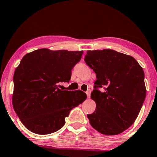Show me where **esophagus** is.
<instances>
[{
	"mask_svg": "<svg viewBox=\"0 0 157 157\" xmlns=\"http://www.w3.org/2000/svg\"><path fill=\"white\" fill-rule=\"evenodd\" d=\"M86 95H87L88 98H89V97H90V95H91V90H90V89H89V90L86 91Z\"/></svg>",
	"mask_w": 157,
	"mask_h": 157,
	"instance_id": "obj_1",
	"label": "esophagus"
}]
</instances>
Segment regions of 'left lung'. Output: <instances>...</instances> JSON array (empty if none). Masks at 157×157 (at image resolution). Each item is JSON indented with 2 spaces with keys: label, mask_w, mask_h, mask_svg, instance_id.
Here are the masks:
<instances>
[{
  "label": "left lung",
  "mask_w": 157,
  "mask_h": 157,
  "mask_svg": "<svg viewBox=\"0 0 157 157\" xmlns=\"http://www.w3.org/2000/svg\"><path fill=\"white\" fill-rule=\"evenodd\" d=\"M84 61L97 78L91 94L96 108L87 114L89 123L104 135L122 133L136 121L145 101L143 68L133 56L113 49L88 50ZM103 86L105 90L100 92Z\"/></svg>",
  "instance_id": "1"
}]
</instances>
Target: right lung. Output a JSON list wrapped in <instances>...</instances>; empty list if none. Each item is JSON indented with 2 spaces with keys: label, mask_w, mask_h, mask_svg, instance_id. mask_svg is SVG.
<instances>
[{
  "label": "right lung",
  "mask_w": 157,
  "mask_h": 157,
  "mask_svg": "<svg viewBox=\"0 0 157 157\" xmlns=\"http://www.w3.org/2000/svg\"><path fill=\"white\" fill-rule=\"evenodd\" d=\"M83 51L40 49L26 54L14 74L12 105L25 127L40 135L56 132L72 109L86 100L80 90L59 88L68 82Z\"/></svg>",
  "instance_id": "obj_1"
}]
</instances>
